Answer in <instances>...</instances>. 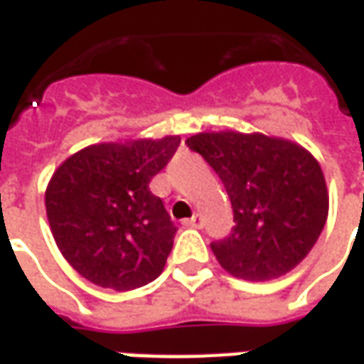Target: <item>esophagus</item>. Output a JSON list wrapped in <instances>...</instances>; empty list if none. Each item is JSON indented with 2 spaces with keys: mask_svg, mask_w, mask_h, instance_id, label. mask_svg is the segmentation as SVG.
<instances>
[{
  "mask_svg": "<svg viewBox=\"0 0 364 364\" xmlns=\"http://www.w3.org/2000/svg\"><path fill=\"white\" fill-rule=\"evenodd\" d=\"M185 226H191V228H203V216L200 214H195L193 218L185 222Z\"/></svg>",
  "mask_w": 364,
  "mask_h": 364,
  "instance_id": "34e87169",
  "label": "esophagus"
}]
</instances>
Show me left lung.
<instances>
[{
    "label": "left lung",
    "mask_w": 364,
    "mask_h": 364,
    "mask_svg": "<svg viewBox=\"0 0 364 364\" xmlns=\"http://www.w3.org/2000/svg\"><path fill=\"white\" fill-rule=\"evenodd\" d=\"M226 187L234 228L214 240L216 259L245 281H269L296 267L328 220L320 164L298 144L265 134L203 132L187 138Z\"/></svg>",
    "instance_id": "1"
}]
</instances>
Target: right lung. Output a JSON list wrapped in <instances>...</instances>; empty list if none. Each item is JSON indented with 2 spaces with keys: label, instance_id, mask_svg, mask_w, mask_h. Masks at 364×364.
<instances>
[{
  "label": "right lung",
  "instance_id": "right-lung-1",
  "mask_svg": "<svg viewBox=\"0 0 364 364\" xmlns=\"http://www.w3.org/2000/svg\"><path fill=\"white\" fill-rule=\"evenodd\" d=\"M179 144V136L95 144L54 171L46 216L60 252L83 279L132 290L161 274L177 226L150 181Z\"/></svg>",
  "mask_w": 364,
  "mask_h": 364
}]
</instances>
